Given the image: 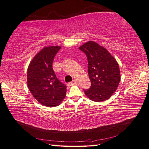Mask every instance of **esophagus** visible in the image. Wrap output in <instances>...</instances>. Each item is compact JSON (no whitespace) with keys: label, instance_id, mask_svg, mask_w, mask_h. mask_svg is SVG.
Instances as JSON below:
<instances>
[{"label":"esophagus","instance_id":"34e87169","mask_svg":"<svg viewBox=\"0 0 149 149\" xmlns=\"http://www.w3.org/2000/svg\"><path fill=\"white\" fill-rule=\"evenodd\" d=\"M77 80H74L72 81H71V82H70V83H68V86H72V85H75V84H77Z\"/></svg>","mask_w":149,"mask_h":149}]
</instances>
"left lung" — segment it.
<instances>
[{"label":"left lung","instance_id":"left-lung-1","mask_svg":"<svg viewBox=\"0 0 149 149\" xmlns=\"http://www.w3.org/2000/svg\"><path fill=\"white\" fill-rule=\"evenodd\" d=\"M79 49L86 55L88 64L91 87L84 90L86 96L95 102L107 100L117 90L120 80L116 59L105 48L93 41L84 43Z\"/></svg>","mask_w":149,"mask_h":149}]
</instances>
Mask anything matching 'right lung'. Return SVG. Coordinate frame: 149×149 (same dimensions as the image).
<instances>
[{
	"instance_id": "add662e5",
	"label": "right lung",
	"mask_w": 149,
	"mask_h": 149,
	"mask_svg": "<svg viewBox=\"0 0 149 149\" xmlns=\"http://www.w3.org/2000/svg\"><path fill=\"white\" fill-rule=\"evenodd\" d=\"M59 46L44 47L31 61L27 69V86L32 95L43 106L54 107L65 96L66 86L56 77L52 64Z\"/></svg>"
}]
</instances>
